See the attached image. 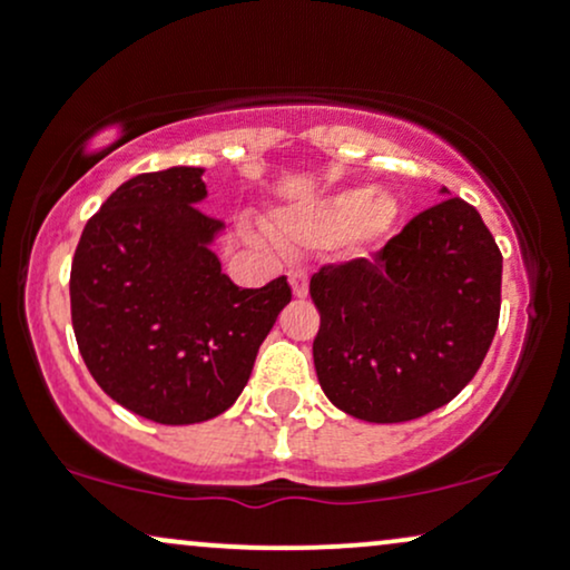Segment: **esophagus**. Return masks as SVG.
<instances>
[{
  "mask_svg": "<svg viewBox=\"0 0 570 570\" xmlns=\"http://www.w3.org/2000/svg\"><path fill=\"white\" fill-rule=\"evenodd\" d=\"M289 284H292L294 297H305V294H307V271H305V267H292Z\"/></svg>",
  "mask_w": 570,
  "mask_h": 570,
  "instance_id": "esophagus-1",
  "label": "esophagus"
}]
</instances>
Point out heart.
Segmentation results:
<instances>
[{"instance_id": "heart-1", "label": "heart", "mask_w": 570, "mask_h": 570, "mask_svg": "<svg viewBox=\"0 0 570 570\" xmlns=\"http://www.w3.org/2000/svg\"><path fill=\"white\" fill-rule=\"evenodd\" d=\"M396 217L399 206L391 195H372V189L356 187L313 206L281 212L276 225L294 244L324 246L343 240L351 252H364L389 238Z\"/></svg>"}]
</instances>
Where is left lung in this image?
I'll list each match as a JSON object with an SVG mask.
<instances>
[{
    "mask_svg": "<svg viewBox=\"0 0 570 570\" xmlns=\"http://www.w3.org/2000/svg\"><path fill=\"white\" fill-rule=\"evenodd\" d=\"M501 265L480 212L444 198L370 259L318 267L313 364L330 402L362 421L402 423L455 399L493 343Z\"/></svg>",
    "mask_w": 570,
    "mask_h": 570,
    "instance_id": "left-lung-1",
    "label": "left lung"
}]
</instances>
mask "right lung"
I'll return each instance as SVG.
<instances>
[{"instance_id":"add662e5","label":"right lung","mask_w":570,"mask_h":570,"mask_svg":"<svg viewBox=\"0 0 570 570\" xmlns=\"http://www.w3.org/2000/svg\"><path fill=\"white\" fill-rule=\"evenodd\" d=\"M203 168L120 185L88 219L71 259L77 348L117 404L166 426L217 417L292 299L286 276L235 286L212 252L222 219L200 212Z\"/></svg>"}]
</instances>
